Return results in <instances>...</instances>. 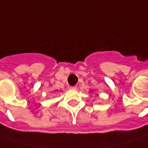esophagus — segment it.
<instances>
[{"label":"esophagus","instance_id":"34e87169","mask_svg":"<svg viewBox=\"0 0 148 148\" xmlns=\"http://www.w3.org/2000/svg\"><path fill=\"white\" fill-rule=\"evenodd\" d=\"M71 90H76L77 89V86H71Z\"/></svg>","mask_w":148,"mask_h":148}]
</instances>
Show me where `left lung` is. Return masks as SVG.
<instances>
[{
	"instance_id": "8db88e82",
	"label": "left lung",
	"mask_w": 148,
	"mask_h": 148,
	"mask_svg": "<svg viewBox=\"0 0 148 148\" xmlns=\"http://www.w3.org/2000/svg\"><path fill=\"white\" fill-rule=\"evenodd\" d=\"M91 92H92V90H91Z\"/></svg>"
}]
</instances>
